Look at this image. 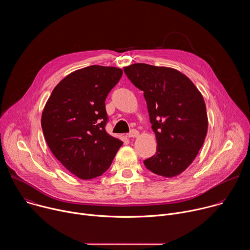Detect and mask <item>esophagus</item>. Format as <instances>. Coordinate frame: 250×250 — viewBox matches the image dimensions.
Returning <instances> with one entry per match:
<instances>
[{"label": "esophagus", "mask_w": 250, "mask_h": 250, "mask_svg": "<svg viewBox=\"0 0 250 250\" xmlns=\"http://www.w3.org/2000/svg\"><path fill=\"white\" fill-rule=\"evenodd\" d=\"M127 135H128V137H130V138H135V137H138V136H139V132H138V130H136V129H132Z\"/></svg>", "instance_id": "34e87169"}]
</instances>
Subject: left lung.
<instances>
[{
  "label": "left lung",
  "mask_w": 250,
  "mask_h": 250,
  "mask_svg": "<svg viewBox=\"0 0 250 250\" xmlns=\"http://www.w3.org/2000/svg\"><path fill=\"white\" fill-rule=\"evenodd\" d=\"M131 83L144 91L156 153L145 160L152 173L172 178L194 161L208 132V115L201 92L180 71L134 63L124 67Z\"/></svg>",
  "instance_id": "1"
}]
</instances>
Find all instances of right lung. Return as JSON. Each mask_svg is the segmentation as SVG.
<instances>
[{
    "mask_svg": "<svg viewBox=\"0 0 250 250\" xmlns=\"http://www.w3.org/2000/svg\"><path fill=\"white\" fill-rule=\"evenodd\" d=\"M123 70L92 65L70 73L53 89L42 115V131L55 158L80 179L101 176L123 141L106 133L104 101Z\"/></svg>",
    "mask_w": 250,
    "mask_h": 250,
    "instance_id": "obj_1",
    "label": "right lung"
}]
</instances>
